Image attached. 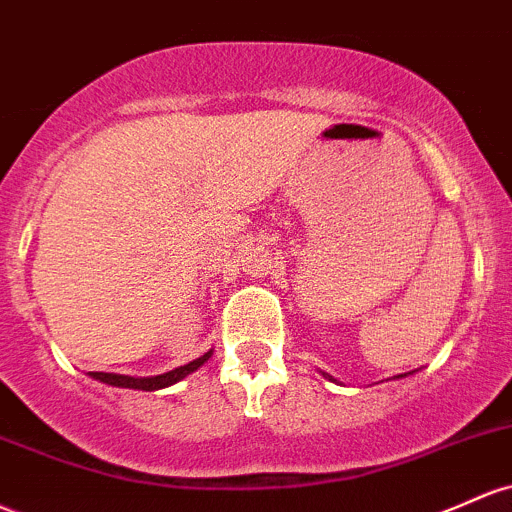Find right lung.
<instances>
[{
  "label": "right lung",
  "instance_id": "obj_1",
  "mask_svg": "<svg viewBox=\"0 0 512 512\" xmlns=\"http://www.w3.org/2000/svg\"><path fill=\"white\" fill-rule=\"evenodd\" d=\"M211 357V352H206V355H201L199 359H194V362L184 364V367H177L172 369V372H165V374H157V376H126V374H106V372H92L94 379L104 381V384L109 386H121V389H138V391H157V389H167V386L177 384V381H182L184 376H189L196 369L201 367V364L206 362V359Z\"/></svg>",
  "mask_w": 512,
  "mask_h": 512
}]
</instances>
